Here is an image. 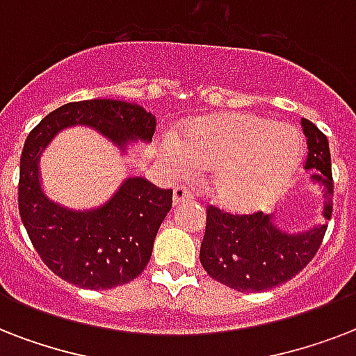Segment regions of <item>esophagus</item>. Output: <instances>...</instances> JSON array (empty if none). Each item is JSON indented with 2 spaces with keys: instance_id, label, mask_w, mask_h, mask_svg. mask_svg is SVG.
<instances>
[{
  "instance_id": "obj_1",
  "label": "esophagus",
  "mask_w": 356,
  "mask_h": 356,
  "mask_svg": "<svg viewBox=\"0 0 356 356\" xmlns=\"http://www.w3.org/2000/svg\"><path fill=\"white\" fill-rule=\"evenodd\" d=\"M190 201H194L192 192H188L184 186H175L173 188V205H184V203H190Z\"/></svg>"
}]
</instances>
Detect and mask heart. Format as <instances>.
<instances>
[{"label":"heart","mask_w":356,"mask_h":356,"mask_svg":"<svg viewBox=\"0 0 356 356\" xmlns=\"http://www.w3.org/2000/svg\"><path fill=\"white\" fill-rule=\"evenodd\" d=\"M173 170L211 172L212 200L225 211L251 212L286 188L303 159L293 127L245 113H220L186 122L166 145Z\"/></svg>","instance_id":"1"}]
</instances>
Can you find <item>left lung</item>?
Instances as JSON below:
<instances>
[{
    "mask_svg": "<svg viewBox=\"0 0 356 356\" xmlns=\"http://www.w3.org/2000/svg\"><path fill=\"white\" fill-rule=\"evenodd\" d=\"M309 155L305 170L312 183L323 188L321 216L327 222L332 212L331 153L327 136L307 118L301 120ZM327 222L307 231L290 233L277 225L275 214L233 216L211 207L201 243L200 260L205 271L238 292H264L296 277L320 249Z\"/></svg>",
    "mask_w": 356,
    "mask_h": 356,
    "instance_id": "obj_1",
    "label": "left lung"
}]
</instances>
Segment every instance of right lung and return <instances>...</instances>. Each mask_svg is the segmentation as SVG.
I'll list each match as a JSON object with an SVG mask.
<instances>
[{
  "label": "right lung",
  "instance_id": "right-lung-1",
  "mask_svg": "<svg viewBox=\"0 0 356 356\" xmlns=\"http://www.w3.org/2000/svg\"><path fill=\"white\" fill-rule=\"evenodd\" d=\"M155 123V116L136 103L88 99L58 107L29 133L19 159V216L55 275L88 290H108L136 279L149 262L159 227L172 209V190L156 188L144 177H127L103 205L70 209L46 194L42 153L60 131L81 125L127 155L136 142L149 144Z\"/></svg>",
  "mask_w": 356,
  "mask_h": 356
}]
</instances>
